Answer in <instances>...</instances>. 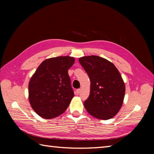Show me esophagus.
Masks as SVG:
<instances>
[{
    "mask_svg": "<svg viewBox=\"0 0 154 154\" xmlns=\"http://www.w3.org/2000/svg\"><path fill=\"white\" fill-rule=\"evenodd\" d=\"M80 93H81V89H77V91H76V94H79Z\"/></svg>",
    "mask_w": 154,
    "mask_h": 154,
    "instance_id": "34e87169",
    "label": "esophagus"
}]
</instances>
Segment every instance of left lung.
I'll use <instances>...</instances> for the list:
<instances>
[{
  "mask_svg": "<svg viewBox=\"0 0 154 154\" xmlns=\"http://www.w3.org/2000/svg\"><path fill=\"white\" fill-rule=\"evenodd\" d=\"M91 81L89 97L84 106L91 115L100 120L112 119L122 107L125 85L114 65L97 55L79 59Z\"/></svg>",
  "mask_w": 154,
  "mask_h": 154,
  "instance_id": "obj_1",
  "label": "left lung"
}]
</instances>
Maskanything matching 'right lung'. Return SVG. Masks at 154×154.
Listing matches in <instances>:
<instances>
[{"instance_id":"add662e5","label":"right lung","mask_w":154,"mask_h":154,"mask_svg":"<svg viewBox=\"0 0 154 154\" xmlns=\"http://www.w3.org/2000/svg\"><path fill=\"white\" fill-rule=\"evenodd\" d=\"M75 62L69 56L44 60L29 82V101L43 119H51L63 114L74 97L68 69Z\"/></svg>"}]
</instances>
